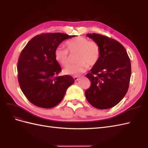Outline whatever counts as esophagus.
<instances>
[{
    "instance_id": "esophagus-1",
    "label": "esophagus",
    "mask_w": 148,
    "mask_h": 148,
    "mask_svg": "<svg viewBox=\"0 0 148 148\" xmlns=\"http://www.w3.org/2000/svg\"><path fill=\"white\" fill-rule=\"evenodd\" d=\"M73 78H74V79L75 81H77L79 79V76H74Z\"/></svg>"
}]
</instances>
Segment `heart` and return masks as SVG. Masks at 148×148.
Returning a JSON list of instances; mask_svg holds the SVG:
<instances>
[{
  "label": "heart",
  "mask_w": 148,
  "mask_h": 148,
  "mask_svg": "<svg viewBox=\"0 0 148 148\" xmlns=\"http://www.w3.org/2000/svg\"><path fill=\"white\" fill-rule=\"evenodd\" d=\"M67 49L58 46L54 51V57L57 62L66 66L69 60L71 54L76 53L75 61L76 63L68 65L64 69L66 74L78 75L84 73L88 66H95L101 56V49L97 43L90 41L84 36H77L67 41Z\"/></svg>",
  "instance_id": "1"
}]
</instances>
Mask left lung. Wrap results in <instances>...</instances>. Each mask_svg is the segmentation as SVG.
I'll use <instances>...</instances> for the list:
<instances>
[{
  "label": "left lung",
  "mask_w": 148,
  "mask_h": 148,
  "mask_svg": "<svg viewBox=\"0 0 148 148\" xmlns=\"http://www.w3.org/2000/svg\"><path fill=\"white\" fill-rule=\"evenodd\" d=\"M87 36L98 44L101 56L86 74L91 86L85 91L86 98L95 108H112L128 91L131 76L130 58L124 47L116 40L97 33H88Z\"/></svg>",
  "instance_id": "obj_1"
}]
</instances>
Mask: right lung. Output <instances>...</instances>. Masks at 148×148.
<instances>
[{
    "instance_id": "right-lung-1",
    "label": "right lung",
    "mask_w": 148,
    "mask_h": 148,
    "mask_svg": "<svg viewBox=\"0 0 148 148\" xmlns=\"http://www.w3.org/2000/svg\"><path fill=\"white\" fill-rule=\"evenodd\" d=\"M74 36L61 33H42L33 37L21 52L17 67L19 84L33 105L43 108L54 107L74 82L71 75L58 76L62 69L54 57L55 49L60 43Z\"/></svg>"
}]
</instances>
